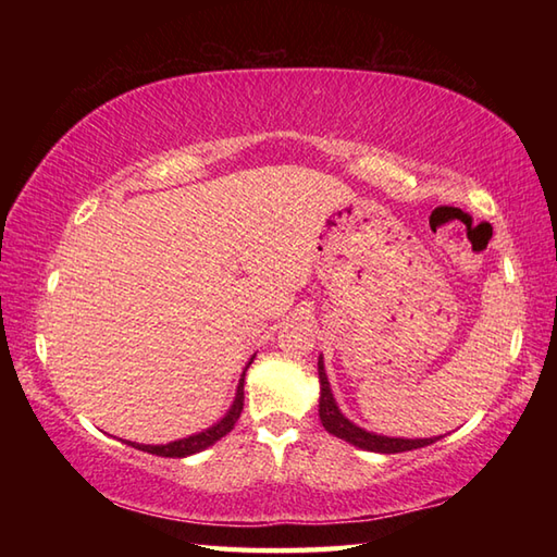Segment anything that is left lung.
Listing matches in <instances>:
<instances>
[{"label":"left lung","instance_id":"8db88e82","mask_svg":"<svg viewBox=\"0 0 557 557\" xmlns=\"http://www.w3.org/2000/svg\"><path fill=\"white\" fill-rule=\"evenodd\" d=\"M318 377H321V405H318V411H321V421L327 433H333L342 437V441H347L361 449H371V453H385V455L407 453V449H417L433 443L429 437H423V441H405V437H385V435L366 433L363 429L354 425L349 419H345L339 413L333 393H330L327 375L323 371V359H318Z\"/></svg>","mask_w":557,"mask_h":557}]
</instances>
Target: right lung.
<instances>
[{
  "label": "right lung",
  "mask_w": 557,
  "mask_h": 557,
  "mask_svg": "<svg viewBox=\"0 0 557 557\" xmlns=\"http://www.w3.org/2000/svg\"><path fill=\"white\" fill-rule=\"evenodd\" d=\"M242 409H244V377H242V383H239V389H236V399H234L232 409L227 411V417H224L218 425H212V429L198 433V435L184 437V441L168 443V445H136V443H132V445L138 447V449H144V453L160 455V457H186V455H194V453H200V449L210 447L212 443H218L220 437L227 435L234 429V423L239 421Z\"/></svg>",
  "instance_id": "add662e5"
}]
</instances>
